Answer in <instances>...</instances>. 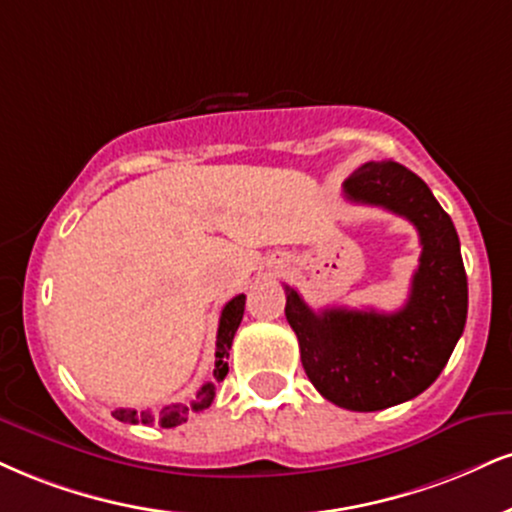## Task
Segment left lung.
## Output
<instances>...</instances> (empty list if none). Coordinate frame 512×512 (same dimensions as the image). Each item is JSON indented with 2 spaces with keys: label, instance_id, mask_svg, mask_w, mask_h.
Here are the masks:
<instances>
[{
  "label": "left lung",
  "instance_id": "obj_1",
  "mask_svg": "<svg viewBox=\"0 0 512 512\" xmlns=\"http://www.w3.org/2000/svg\"><path fill=\"white\" fill-rule=\"evenodd\" d=\"M355 205L384 207L420 233V267L398 312L329 307L315 312L286 286V319L307 379L326 400L355 412L420 396L446 367L467 319L460 240L427 183L398 162H367L343 183Z\"/></svg>",
  "mask_w": 512,
  "mask_h": 512
}]
</instances>
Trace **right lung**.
Instances as JSON below:
<instances>
[{"mask_svg":"<svg viewBox=\"0 0 512 512\" xmlns=\"http://www.w3.org/2000/svg\"><path fill=\"white\" fill-rule=\"evenodd\" d=\"M243 310H245V295H236V298L229 300V303L224 305V310H221V317H219V331H217V353H214V379L221 381L229 374V350H231V343H233V336H236L238 326H240V319H243ZM214 389L212 381H207L205 386H202L200 391H197L195 400L190 405H183V403H171L162 408L159 415H152L150 410H128V408H119L114 410L112 415L116 417L119 422H128V424H157L159 427H176V424H183L188 420L190 412H200L212 405L214 400Z\"/></svg>","mask_w":512,"mask_h":512,"instance_id":"right-lung-1","label":"right lung"}]
</instances>
